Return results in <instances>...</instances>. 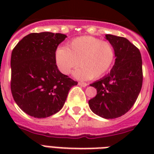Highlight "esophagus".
Segmentation results:
<instances>
[{
    "mask_svg": "<svg viewBox=\"0 0 154 154\" xmlns=\"http://www.w3.org/2000/svg\"><path fill=\"white\" fill-rule=\"evenodd\" d=\"M78 85H81V86H83V87L87 86V84L86 83H85V82H79V83H78Z\"/></svg>",
    "mask_w": 154,
    "mask_h": 154,
    "instance_id": "34e87169",
    "label": "esophagus"
}]
</instances>
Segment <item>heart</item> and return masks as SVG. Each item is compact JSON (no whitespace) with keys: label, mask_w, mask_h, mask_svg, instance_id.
I'll use <instances>...</instances> for the list:
<instances>
[{"label":"heart","mask_w":154,"mask_h":154,"mask_svg":"<svg viewBox=\"0 0 154 154\" xmlns=\"http://www.w3.org/2000/svg\"><path fill=\"white\" fill-rule=\"evenodd\" d=\"M116 59V52L110 42L90 36L77 37L66 47H60L56 52V63L64 74L74 72L78 79H98L109 72Z\"/></svg>","instance_id":"obj_1"}]
</instances>
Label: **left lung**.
Here are the masks:
<instances>
[{"label": "left lung", "instance_id": "left-lung-1", "mask_svg": "<svg viewBox=\"0 0 154 154\" xmlns=\"http://www.w3.org/2000/svg\"><path fill=\"white\" fill-rule=\"evenodd\" d=\"M113 45L116 59L107 76L90 85L97 89V95L89 101L94 113L106 119L119 117L136 102L142 86V60L137 48L122 37L106 34Z\"/></svg>", "mask_w": 154, "mask_h": 154}]
</instances>
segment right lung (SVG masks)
Here are the masks:
<instances>
[{
	"instance_id": "1",
	"label": "right lung",
	"mask_w": 154,
	"mask_h": 154,
	"mask_svg": "<svg viewBox=\"0 0 154 154\" xmlns=\"http://www.w3.org/2000/svg\"><path fill=\"white\" fill-rule=\"evenodd\" d=\"M66 35L32 32L14 47L11 55V92L17 105L31 117L44 118L61 109L77 82L61 73L56 50Z\"/></svg>"
}]
</instances>
